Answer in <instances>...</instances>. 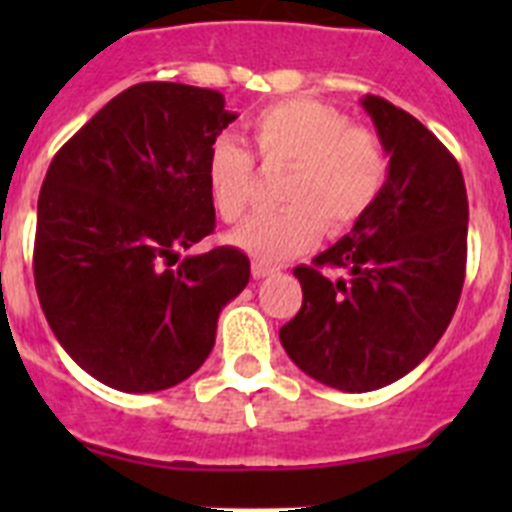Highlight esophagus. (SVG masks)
I'll list each match as a JSON object with an SVG mask.
<instances>
[{
	"instance_id": "1",
	"label": "esophagus",
	"mask_w": 512,
	"mask_h": 512,
	"mask_svg": "<svg viewBox=\"0 0 512 512\" xmlns=\"http://www.w3.org/2000/svg\"><path fill=\"white\" fill-rule=\"evenodd\" d=\"M251 274H253V279H264V277H269V274H274V266H266V264H261V261H253Z\"/></svg>"
}]
</instances>
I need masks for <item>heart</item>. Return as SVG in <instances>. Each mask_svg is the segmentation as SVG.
Returning a JSON list of instances; mask_svg holds the SVG:
<instances>
[{
    "instance_id": "b5f03b06",
    "label": "heart",
    "mask_w": 512,
    "mask_h": 512,
    "mask_svg": "<svg viewBox=\"0 0 512 512\" xmlns=\"http://www.w3.org/2000/svg\"><path fill=\"white\" fill-rule=\"evenodd\" d=\"M246 133L266 169H287L284 207L248 217L230 241L261 264H277L318 243L323 228L343 233L377 205L390 156L372 128L318 99H287L248 117ZM207 187L217 215L235 223L253 192V156L230 138L207 151Z\"/></svg>"
}]
</instances>
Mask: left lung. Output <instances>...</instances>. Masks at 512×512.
<instances>
[{
  "label": "left lung",
  "mask_w": 512,
  "mask_h": 512,
  "mask_svg": "<svg viewBox=\"0 0 512 512\" xmlns=\"http://www.w3.org/2000/svg\"><path fill=\"white\" fill-rule=\"evenodd\" d=\"M390 153L377 205L297 266L302 307L279 328L289 359L343 392L397 382L431 354L459 305L467 274L469 202L449 148L410 112L374 94L361 99ZM325 268H343L330 280Z\"/></svg>",
  "instance_id": "1"
}]
</instances>
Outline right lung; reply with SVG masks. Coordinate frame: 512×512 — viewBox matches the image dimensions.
I'll use <instances>...</instances> for the list:
<instances>
[{"mask_svg":"<svg viewBox=\"0 0 512 512\" xmlns=\"http://www.w3.org/2000/svg\"><path fill=\"white\" fill-rule=\"evenodd\" d=\"M233 120L215 89L143 81L48 166L38 300L66 354L112 390L158 392L192 377L215 346L220 310L248 284V256L233 246L179 261L215 230L205 161Z\"/></svg>","mask_w":512,"mask_h":512,"instance_id":"1","label":"right lung"}]
</instances>
